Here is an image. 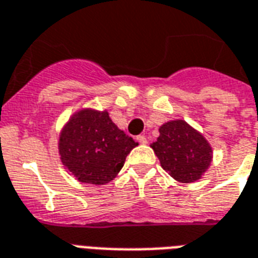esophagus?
Returning <instances> with one entry per match:
<instances>
[{"instance_id": "34e87169", "label": "esophagus", "mask_w": 258, "mask_h": 258, "mask_svg": "<svg viewBox=\"0 0 258 258\" xmlns=\"http://www.w3.org/2000/svg\"><path fill=\"white\" fill-rule=\"evenodd\" d=\"M137 141H139L140 144H147V137H145V136H143V135H140V136H137Z\"/></svg>"}]
</instances>
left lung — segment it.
<instances>
[{
  "mask_svg": "<svg viewBox=\"0 0 258 258\" xmlns=\"http://www.w3.org/2000/svg\"><path fill=\"white\" fill-rule=\"evenodd\" d=\"M159 132V139L151 147L161 167L181 183L201 179L213 157L210 144L205 137L183 119L169 121Z\"/></svg>",
  "mask_w": 258,
  "mask_h": 258,
  "instance_id": "obj_1",
  "label": "left lung"
}]
</instances>
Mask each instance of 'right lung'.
Listing matches in <instances>:
<instances>
[{"mask_svg":"<svg viewBox=\"0 0 258 258\" xmlns=\"http://www.w3.org/2000/svg\"><path fill=\"white\" fill-rule=\"evenodd\" d=\"M136 145L115 126L107 111L83 109L63 127L59 153L61 163L79 181L106 184L117 176Z\"/></svg>","mask_w":258,"mask_h":258,"instance_id":"obj_1","label":"right lung"}]
</instances>
